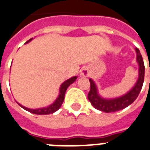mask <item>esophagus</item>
<instances>
[{
  "mask_svg": "<svg viewBox=\"0 0 150 150\" xmlns=\"http://www.w3.org/2000/svg\"><path fill=\"white\" fill-rule=\"evenodd\" d=\"M80 75L82 76H84V77H88L90 75V71H89V69L88 67H83L80 71Z\"/></svg>",
  "mask_w": 150,
  "mask_h": 150,
  "instance_id": "34e87169",
  "label": "esophagus"
}]
</instances>
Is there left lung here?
<instances>
[{"mask_svg":"<svg viewBox=\"0 0 150 150\" xmlns=\"http://www.w3.org/2000/svg\"><path fill=\"white\" fill-rule=\"evenodd\" d=\"M137 52V61L139 65V77L135 86L130 91L122 96L115 99H104L98 94L97 88L93 80L90 79L89 81L91 83L90 91L88 92V98L91 102V105L98 110L104 112H113L125 108L129 105L132 104L138 96L140 91L142 90L144 78H145V65L143 62L142 56L137 48H136Z\"/></svg>","mask_w":150,"mask_h":150,"instance_id":"left-lung-1","label":"left lung"}]
</instances>
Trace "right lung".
<instances>
[{
    "instance_id": "add662e5",
    "label": "right lung",
    "mask_w": 150,
    "mask_h": 150,
    "mask_svg": "<svg viewBox=\"0 0 150 150\" xmlns=\"http://www.w3.org/2000/svg\"><path fill=\"white\" fill-rule=\"evenodd\" d=\"M32 38H30V40H28L26 43L30 42ZM77 77L76 76H74L72 78H70L67 80H66L64 83H62V84L61 85L60 87V91H59V95L58 98L56 99V100L52 104H50V106L46 108H38V109H30V108H27L22 106L21 104H19L22 108H24L25 110L28 111L31 113H34V114H37V115H47V114H52V113L55 112L56 111L59 110V108L61 107L62 102L64 100V96H65V92L67 91V89L68 88L70 85L73 83L76 80Z\"/></svg>"
}]
</instances>
